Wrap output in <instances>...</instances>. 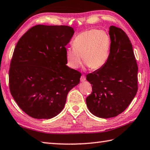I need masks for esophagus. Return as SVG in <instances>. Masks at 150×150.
<instances>
[{
  "instance_id": "34e87169",
  "label": "esophagus",
  "mask_w": 150,
  "mask_h": 150,
  "mask_svg": "<svg viewBox=\"0 0 150 150\" xmlns=\"http://www.w3.org/2000/svg\"><path fill=\"white\" fill-rule=\"evenodd\" d=\"M86 80V76L84 75H82V76L80 78V81L81 82H84Z\"/></svg>"
}]
</instances>
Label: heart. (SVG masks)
Returning a JSON list of instances; mask_svg holds the SVG:
<instances>
[{
    "mask_svg": "<svg viewBox=\"0 0 150 150\" xmlns=\"http://www.w3.org/2000/svg\"><path fill=\"white\" fill-rule=\"evenodd\" d=\"M73 48L66 51L68 65L78 68L82 64V57L85 64L91 69L103 67L109 58L111 39L107 33L97 29L86 30L76 36Z\"/></svg>",
    "mask_w": 150,
    "mask_h": 150,
    "instance_id": "b5f03b06",
    "label": "heart"
}]
</instances>
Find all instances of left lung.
Here are the masks:
<instances>
[{
	"label": "left lung",
	"mask_w": 150,
	"mask_h": 150,
	"mask_svg": "<svg viewBox=\"0 0 150 150\" xmlns=\"http://www.w3.org/2000/svg\"><path fill=\"white\" fill-rule=\"evenodd\" d=\"M111 47L103 67L86 75L92 92L86 98L88 109L96 117L108 119L122 112L138 91V64L132 43L124 31L111 25Z\"/></svg>",
	"instance_id": "left-lung-1"
}]
</instances>
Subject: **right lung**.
<instances>
[{
  "mask_svg": "<svg viewBox=\"0 0 150 150\" xmlns=\"http://www.w3.org/2000/svg\"><path fill=\"white\" fill-rule=\"evenodd\" d=\"M74 31L68 25H37L18 41L10 61L9 88L18 105L34 119L59 114L81 73L67 67L66 45Z\"/></svg>",
  "mask_w": 150,
  "mask_h": 150,
  "instance_id": "1",
  "label": "right lung"
}]
</instances>
